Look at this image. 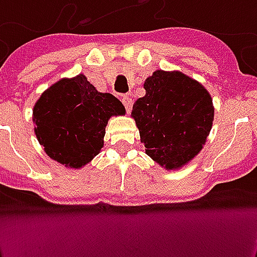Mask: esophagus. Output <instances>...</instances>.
I'll use <instances>...</instances> for the list:
<instances>
[{"label":"esophagus","instance_id":"esophagus-1","mask_svg":"<svg viewBox=\"0 0 257 257\" xmlns=\"http://www.w3.org/2000/svg\"><path fill=\"white\" fill-rule=\"evenodd\" d=\"M122 102H123L127 111H130L131 107H133V99H131L130 97H123V98H122Z\"/></svg>","mask_w":257,"mask_h":257}]
</instances>
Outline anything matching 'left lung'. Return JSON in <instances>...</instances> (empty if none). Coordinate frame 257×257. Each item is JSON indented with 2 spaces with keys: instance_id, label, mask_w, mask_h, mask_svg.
Wrapping results in <instances>:
<instances>
[{
  "instance_id": "8db88e82",
  "label": "left lung",
  "mask_w": 257,
  "mask_h": 257,
  "mask_svg": "<svg viewBox=\"0 0 257 257\" xmlns=\"http://www.w3.org/2000/svg\"><path fill=\"white\" fill-rule=\"evenodd\" d=\"M144 89L146 95L134 103L131 116L146 154L167 171L181 168L206 143L214 120L211 95L179 71H155Z\"/></svg>"
}]
</instances>
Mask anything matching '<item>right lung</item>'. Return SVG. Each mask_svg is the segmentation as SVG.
Instances as JSON below:
<instances>
[{"instance_id": "obj_1", "label": "right lung", "mask_w": 257, "mask_h": 257, "mask_svg": "<svg viewBox=\"0 0 257 257\" xmlns=\"http://www.w3.org/2000/svg\"><path fill=\"white\" fill-rule=\"evenodd\" d=\"M126 109L110 93H99L84 75L61 78L42 93L33 110L35 135L52 160L82 168L103 147L107 120Z\"/></svg>"}]
</instances>
